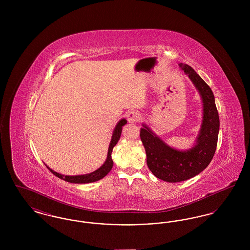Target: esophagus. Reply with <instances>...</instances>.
Returning a JSON list of instances; mask_svg holds the SVG:
<instances>
[{
    "mask_svg": "<svg viewBox=\"0 0 250 250\" xmlns=\"http://www.w3.org/2000/svg\"><path fill=\"white\" fill-rule=\"evenodd\" d=\"M126 118H127V121H128L129 123H135V122H138L139 119H140V114H139L138 111L132 110V111H129V112L127 113Z\"/></svg>",
    "mask_w": 250,
    "mask_h": 250,
    "instance_id": "esophagus-1",
    "label": "esophagus"
}]
</instances>
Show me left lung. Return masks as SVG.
Instances as JSON below:
<instances>
[{
    "instance_id": "left-lung-1",
    "label": "left lung",
    "mask_w": 250,
    "mask_h": 250,
    "mask_svg": "<svg viewBox=\"0 0 250 250\" xmlns=\"http://www.w3.org/2000/svg\"><path fill=\"white\" fill-rule=\"evenodd\" d=\"M202 95L203 120L197 144L186 152L170 148L143 125L141 140L147 155V166L155 177L168 183L192 178L207 167L214 157L219 131V116L211 88L188 64L180 63Z\"/></svg>"
}]
</instances>
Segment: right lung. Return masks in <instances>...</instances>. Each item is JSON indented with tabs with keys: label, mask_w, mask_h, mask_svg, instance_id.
<instances>
[{
	"label": "right lung",
	"mask_w": 250,
	"mask_h": 250,
	"mask_svg": "<svg viewBox=\"0 0 250 250\" xmlns=\"http://www.w3.org/2000/svg\"><path fill=\"white\" fill-rule=\"evenodd\" d=\"M126 124V120L122 119L118 123V125H116L115 129L113 131V134H112V139H111V142L109 143V146H108V151H107V156L105 163L100 167L98 169L95 170L94 172L92 173H89V174H85V175H77V176H67V175H62L60 173H57L56 171L52 170L51 168H49L48 166V169L55 175L57 176L58 178L62 179L66 182H69V183H73V184H87V183H93L95 181H98L100 179L105 177L107 175V173L110 171V169L112 168L113 166V161H112V158H111V153H112V149L113 147L117 144L118 141L120 140V137H121V133H122V127Z\"/></svg>",
	"instance_id": "obj_1"
}]
</instances>
